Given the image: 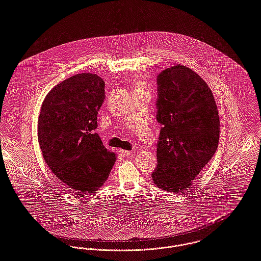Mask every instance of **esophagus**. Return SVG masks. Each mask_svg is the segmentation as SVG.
I'll use <instances>...</instances> for the list:
<instances>
[{"mask_svg":"<svg viewBox=\"0 0 261 261\" xmlns=\"http://www.w3.org/2000/svg\"><path fill=\"white\" fill-rule=\"evenodd\" d=\"M118 153L122 156V157H127V156H132V151H127V150H119Z\"/></svg>","mask_w":261,"mask_h":261,"instance_id":"1","label":"esophagus"}]
</instances>
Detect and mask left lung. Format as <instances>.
<instances>
[{
  "label": "left lung",
  "instance_id": "1",
  "mask_svg": "<svg viewBox=\"0 0 261 261\" xmlns=\"http://www.w3.org/2000/svg\"><path fill=\"white\" fill-rule=\"evenodd\" d=\"M157 120L163 125L154 183L169 192L192 185L215 155L220 117L213 92L194 71L175 65L157 78Z\"/></svg>",
  "mask_w": 261,
  "mask_h": 261
}]
</instances>
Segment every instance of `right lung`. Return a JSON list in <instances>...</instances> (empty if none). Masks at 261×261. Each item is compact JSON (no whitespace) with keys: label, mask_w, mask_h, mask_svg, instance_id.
Listing matches in <instances>:
<instances>
[{"label":"right lung","mask_w":261,"mask_h":261,"mask_svg":"<svg viewBox=\"0 0 261 261\" xmlns=\"http://www.w3.org/2000/svg\"><path fill=\"white\" fill-rule=\"evenodd\" d=\"M104 86L96 74H77L53 88L40 108L37 135L43 159L75 194L98 190L116 161L94 133Z\"/></svg>","instance_id":"obj_1"}]
</instances>
